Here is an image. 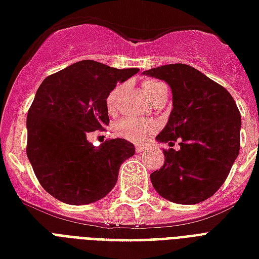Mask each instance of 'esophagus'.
<instances>
[{
    "label": "esophagus",
    "mask_w": 259,
    "mask_h": 259,
    "mask_svg": "<svg viewBox=\"0 0 259 259\" xmlns=\"http://www.w3.org/2000/svg\"><path fill=\"white\" fill-rule=\"evenodd\" d=\"M145 149H147V147H145V145H137V147H136V152L141 154V152H144Z\"/></svg>",
    "instance_id": "esophagus-1"
}]
</instances>
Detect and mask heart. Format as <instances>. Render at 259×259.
<instances>
[{
	"label": "heart",
	"instance_id": "b5f03b06",
	"mask_svg": "<svg viewBox=\"0 0 259 259\" xmlns=\"http://www.w3.org/2000/svg\"><path fill=\"white\" fill-rule=\"evenodd\" d=\"M162 89H167L164 83L154 79H147L143 82V92L144 95L151 99L156 92L162 91ZM120 92V86L115 88L114 91L110 92V95L107 97V108L110 111H114L116 107V101H118V95ZM155 124L148 120H140L135 118H123L116 122L115 124V133L122 139L129 140L133 143H143L148 139L149 136L154 133Z\"/></svg>",
	"mask_w": 259,
	"mask_h": 259
}]
</instances>
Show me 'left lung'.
<instances>
[{
	"mask_svg": "<svg viewBox=\"0 0 259 259\" xmlns=\"http://www.w3.org/2000/svg\"><path fill=\"white\" fill-rule=\"evenodd\" d=\"M170 86L173 110L156 136L180 149L163 151L164 163L151 174L162 198L180 204L206 200L221 188L240 149L242 119L231 93L187 64H167L143 72Z\"/></svg>",
	"mask_w": 259,
	"mask_h": 259,
	"instance_id": "1",
	"label": "left lung"
}]
</instances>
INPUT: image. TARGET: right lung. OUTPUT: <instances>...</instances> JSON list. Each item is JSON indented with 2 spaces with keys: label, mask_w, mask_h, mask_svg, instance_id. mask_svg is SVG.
<instances>
[{
  "label": "right lung",
  "mask_w": 259,
  "mask_h": 259,
  "mask_svg": "<svg viewBox=\"0 0 259 259\" xmlns=\"http://www.w3.org/2000/svg\"><path fill=\"white\" fill-rule=\"evenodd\" d=\"M139 68H114L82 60L47 76L27 114V156L38 181L53 198L88 204L110 193L120 164L135 145L112 139L96 148L91 132L110 123L107 97Z\"/></svg>",
  "instance_id": "1"
}]
</instances>
